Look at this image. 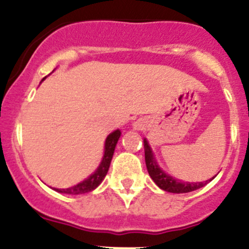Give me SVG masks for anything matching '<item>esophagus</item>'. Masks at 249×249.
<instances>
[{
    "label": "esophagus",
    "mask_w": 249,
    "mask_h": 249,
    "mask_svg": "<svg viewBox=\"0 0 249 249\" xmlns=\"http://www.w3.org/2000/svg\"><path fill=\"white\" fill-rule=\"evenodd\" d=\"M134 127H135V129L140 130V129H141V124H140V123H135V124H134Z\"/></svg>",
    "instance_id": "obj_1"
}]
</instances>
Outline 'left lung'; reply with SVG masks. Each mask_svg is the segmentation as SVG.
Here are the masks:
<instances>
[{"label": "left lung", "instance_id": "obj_1", "mask_svg": "<svg viewBox=\"0 0 249 249\" xmlns=\"http://www.w3.org/2000/svg\"><path fill=\"white\" fill-rule=\"evenodd\" d=\"M144 158H145V165H147V170L152 179L154 180L155 184L160 188V189L165 190L169 193H176V194H182V193H189L193 190H196L199 188H202L203 185L207 184L211 179H207L206 182L200 183H190V182H182L172 178L171 176L166 175L159 166H158L155 158L153 155L152 149H150L149 144H148L147 140H144Z\"/></svg>", "mask_w": 249, "mask_h": 249}]
</instances>
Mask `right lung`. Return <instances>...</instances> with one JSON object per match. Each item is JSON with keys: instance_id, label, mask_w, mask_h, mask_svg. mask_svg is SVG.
Returning <instances> with one entry per match:
<instances>
[{"instance_id": "1", "label": "right lung", "mask_w": 249, "mask_h": 249, "mask_svg": "<svg viewBox=\"0 0 249 249\" xmlns=\"http://www.w3.org/2000/svg\"><path fill=\"white\" fill-rule=\"evenodd\" d=\"M120 134L122 132L119 130H115L112 134L108 135V137L106 139L105 142V154L102 158V161L100 164V166L97 167V170L90 176L89 178H87L83 182L78 183L77 185L71 188H67V189H56L54 190L56 192L62 193V194H72V195H78V194H84V193H89L91 190H94L95 188H97L100 185V183L104 180V178L106 177L107 172H108L110 161H112L113 153H114L115 145H117L118 140H119Z\"/></svg>"}]
</instances>
